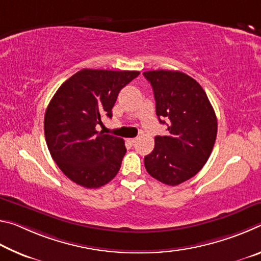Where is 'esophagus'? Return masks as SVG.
<instances>
[{"label": "esophagus", "instance_id": "1", "mask_svg": "<svg viewBox=\"0 0 261 261\" xmlns=\"http://www.w3.org/2000/svg\"><path fill=\"white\" fill-rule=\"evenodd\" d=\"M127 141H129L130 144H135L136 141H137V138H129V139H126Z\"/></svg>", "mask_w": 261, "mask_h": 261}]
</instances>
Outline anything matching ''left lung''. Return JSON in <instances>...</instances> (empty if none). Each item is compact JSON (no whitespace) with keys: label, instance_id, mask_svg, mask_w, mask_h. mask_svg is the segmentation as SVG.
Instances as JSON below:
<instances>
[{"label":"left lung","instance_id":"obj_1","mask_svg":"<svg viewBox=\"0 0 261 261\" xmlns=\"http://www.w3.org/2000/svg\"><path fill=\"white\" fill-rule=\"evenodd\" d=\"M151 83L159 121L168 136H156L145 156L147 173L161 183L178 185L193 177L208 160L218 134V121L202 87L180 71L144 72Z\"/></svg>","mask_w":261,"mask_h":261}]
</instances>
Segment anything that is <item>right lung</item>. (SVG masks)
<instances>
[{
    "mask_svg": "<svg viewBox=\"0 0 261 261\" xmlns=\"http://www.w3.org/2000/svg\"><path fill=\"white\" fill-rule=\"evenodd\" d=\"M139 71L83 69L65 81L45 114V137L53 160L72 182L96 189L110 182L126 152L120 137L103 135L95 126L112 118L120 91Z\"/></svg>",
    "mask_w": 261,
    "mask_h": 261,
    "instance_id": "add662e5",
    "label": "right lung"
}]
</instances>
